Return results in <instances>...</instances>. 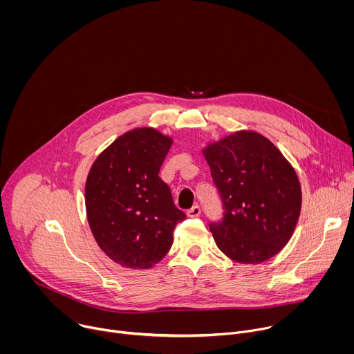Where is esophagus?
Returning <instances> with one entry per match:
<instances>
[{"mask_svg":"<svg viewBox=\"0 0 354 354\" xmlns=\"http://www.w3.org/2000/svg\"><path fill=\"white\" fill-rule=\"evenodd\" d=\"M200 213H201V209H200V206H193L192 209H189L187 212H186V214L189 216V217H198L200 216Z\"/></svg>","mask_w":354,"mask_h":354,"instance_id":"1","label":"esophagus"}]
</instances>
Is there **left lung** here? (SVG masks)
<instances>
[{"label":"left lung","mask_w":354,"mask_h":354,"mask_svg":"<svg viewBox=\"0 0 354 354\" xmlns=\"http://www.w3.org/2000/svg\"><path fill=\"white\" fill-rule=\"evenodd\" d=\"M205 157L223 206L209 227L217 246L241 263L269 261L290 241L301 210L295 171L277 147L254 131L209 145Z\"/></svg>","instance_id":"1"}]
</instances>
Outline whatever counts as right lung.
Masks as SVG:
<instances>
[{"label":"right lung","mask_w":354,"mask_h":354,"mask_svg":"<svg viewBox=\"0 0 354 354\" xmlns=\"http://www.w3.org/2000/svg\"><path fill=\"white\" fill-rule=\"evenodd\" d=\"M172 140L136 129L113 141L93 162L85 186L91 231L105 254L131 269H149L172 246L186 218L158 176Z\"/></svg>","instance_id":"1"}]
</instances>
